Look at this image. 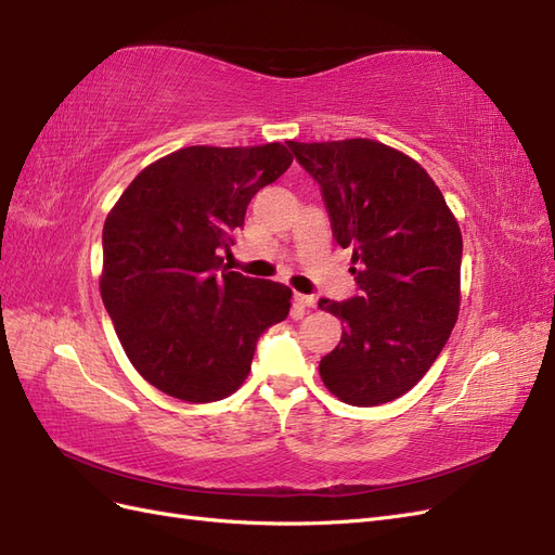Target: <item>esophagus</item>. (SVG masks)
<instances>
[{
  "instance_id": "1",
  "label": "esophagus",
  "mask_w": 555,
  "mask_h": 555,
  "mask_svg": "<svg viewBox=\"0 0 555 555\" xmlns=\"http://www.w3.org/2000/svg\"><path fill=\"white\" fill-rule=\"evenodd\" d=\"M294 300H296L298 308H314L317 306V298L306 296V294H294Z\"/></svg>"
}]
</instances>
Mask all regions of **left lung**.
Wrapping results in <instances>:
<instances>
[{
	"mask_svg": "<svg viewBox=\"0 0 555 555\" xmlns=\"http://www.w3.org/2000/svg\"><path fill=\"white\" fill-rule=\"evenodd\" d=\"M322 188L333 238L351 247L361 296L319 308L343 338L319 361L326 389L373 408L408 393L440 357L461 310L463 238L426 169L373 139L287 141Z\"/></svg>",
	"mask_w": 555,
	"mask_h": 555,
	"instance_id": "8db88e82",
	"label": "left lung"
}]
</instances>
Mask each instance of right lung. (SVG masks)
Returning a JSON list of instances; mask_svg holds the SVG:
<instances>
[{"mask_svg": "<svg viewBox=\"0 0 555 555\" xmlns=\"http://www.w3.org/2000/svg\"><path fill=\"white\" fill-rule=\"evenodd\" d=\"M287 145H190L133 178L104 222L99 292L125 354L159 391L188 402L231 396L259 335L292 289L224 266L261 188L289 169Z\"/></svg>", "mask_w": 555, "mask_h": 555, "instance_id": "1", "label": "right lung"}]
</instances>
